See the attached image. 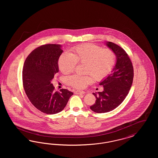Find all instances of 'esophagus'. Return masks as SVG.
<instances>
[{
	"label": "esophagus",
	"mask_w": 158,
	"mask_h": 158,
	"mask_svg": "<svg viewBox=\"0 0 158 158\" xmlns=\"http://www.w3.org/2000/svg\"><path fill=\"white\" fill-rule=\"evenodd\" d=\"M75 94H79V95H83L85 94V92L84 91H80V90H76L75 91Z\"/></svg>",
	"instance_id": "esophagus-1"
}]
</instances>
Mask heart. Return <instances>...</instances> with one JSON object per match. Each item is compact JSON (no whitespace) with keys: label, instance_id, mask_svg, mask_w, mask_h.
Wrapping results in <instances>:
<instances>
[{"label":"heart","instance_id":"heart-1","mask_svg":"<svg viewBox=\"0 0 158 158\" xmlns=\"http://www.w3.org/2000/svg\"><path fill=\"white\" fill-rule=\"evenodd\" d=\"M72 51V54H61L58 61L61 72L64 74L71 73L78 63L85 64V73L90 74L74 75L68 77L69 84L76 89H82L93 82V76L96 81L103 80L111 72L115 65L116 56L110 49H103L98 45L86 44L74 47Z\"/></svg>","mask_w":158,"mask_h":158}]
</instances>
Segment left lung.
Masks as SVG:
<instances>
[{"mask_svg": "<svg viewBox=\"0 0 158 158\" xmlns=\"http://www.w3.org/2000/svg\"><path fill=\"white\" fill-rule=\"evenodd\" d=\"M105 44L115 54L116 63L112 73L99 83L103 91L93 93L97 99L90 108L97 113H108L120 105L129 92L134 76L132 63L125 50L112 42Z\"/></svg>", "mask_w": 158, "mask_h": 158, "instance_id": "obj_1", "label": "left lung"}]
</instances>
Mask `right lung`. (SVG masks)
I'll return each mask as SVG.
<instances>
[{"instance_id":"add662e5","label":"right lung","mask_w":158,"mask_h":158,"mask_svg":"<svg viewBox=\"0 0 158 158\" xmlns=\"http://www.w3.org/2000/svg\"><path fill=\"white\" fill-rule=\"evenodd\" d=\"M59 44L41 45L28 55L23 70V86L31 102L36 108L47 114L61 111L72 92L62 89L54 90L51 83L59 72L58 61L63 53Z\"/></svg>"}]
</instances>
